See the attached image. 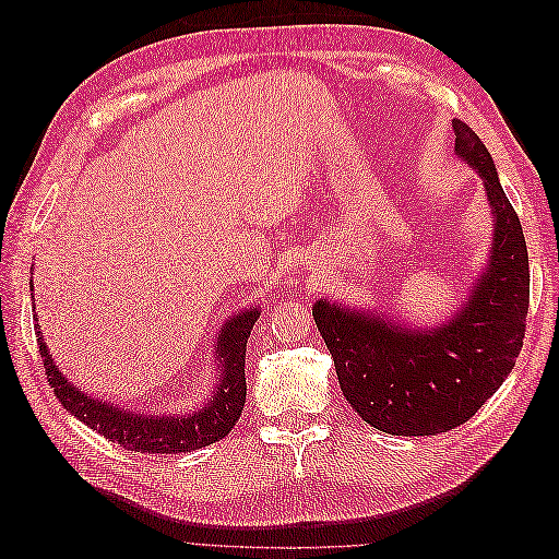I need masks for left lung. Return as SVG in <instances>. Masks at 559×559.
Listing matches in <instances>:
<instances>
[{
    "label": "left lung",
    "instance_id": "1",
    "mask_svg": "<svg viewBox=\"0 0 559 559\" xmlns=\"http://www.w3.org/2000/svg\"><path fill=\"white\" fill-rule=\"evenodd\" d=\"M452 130L456 156L478 170L495 214L492 257L464 308L431 331L326 298L312 308L354 413L392 436H436L468 421L509 378L527 329L530 257L520 218L478 134L460 118Z\"/></svg>",
    "mask_w": 559,
    "mask_h": 559
}]
</instances>
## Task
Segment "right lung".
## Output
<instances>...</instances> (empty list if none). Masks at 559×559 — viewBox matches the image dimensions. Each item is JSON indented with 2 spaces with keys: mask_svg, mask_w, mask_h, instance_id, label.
I'll list each match as a JSON object with an SVG mask.
<instances>
[{
  "mask_svg": "<svg viewBox=\"0 0 559 559\" xmlns=\"http://www.w3.org/2000/svg\"><path fill=\"white\" fill-rule=\"evenodd\" d=\"M259 310H242L233 314L218 331L216 337V361H218V384L216 394L191 415H138L118 405L95 401L88 394L67 382V378L56 368L50 352L44 343V335L37 331L39 354L48 376V384L53 386L58 401L83 425L109 438L126 450L146 452V454H177L191 452L205 445L222 441L240 419L245 399H247V378H245V357H247V337L257 324Z\"/></svg>",
  "mask_w": 559,
  "mask_h": 559,
  "instance_id": "1",
  "label": "right lung"
}]
</instances>
